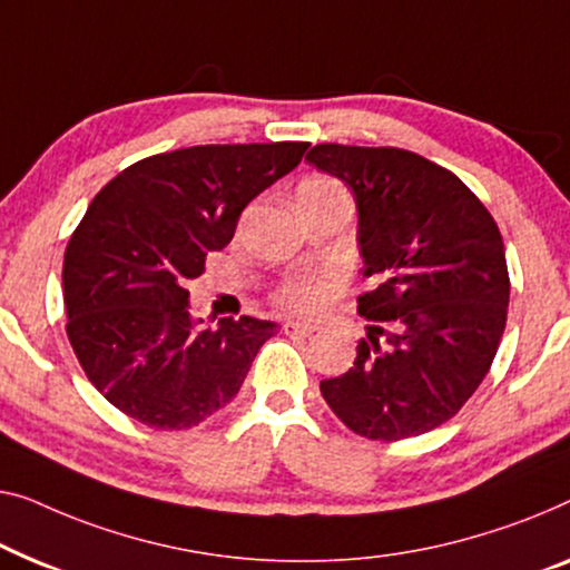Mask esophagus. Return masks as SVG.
I'll use <instances>...</instances> for the list:
<instances>
[{
  "instance_id": "1",
  "label": "esophagus",
  "mask_w": 570,
  "mask_h": 570,
  "mask_svg": "<svg viewBox=\"0 0 570 570\" xmlns=\"http://www.w3.org/2000/svg\"><path fill=\"white\" fill-rule=\"evenodd\" d=\"M283 332L291 334V336H311L313 332H318V326L316 324H303V321H285Z\"/></svg>"
}]
</instances>
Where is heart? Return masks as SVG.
Listing matches in <instances>:
<instances>
[{
    "instance_id": "1",
    "label": "heart",
    "mask_w": 570,
    "mask_h": 570,
    "mask_svg": "<svg viewBox=\"0 0 570 570\" xmlns=\"http://www.w3.org/2000/svg\"><path fill=\"white\" fill-rule=\"evenodd\" d=\"M328 187H336L332 179H308V183L303 185V189H328ZM334 287H336L334 272L295 275V277H287L285 283L277 287L275 303L295 313H313L324 308L326 301L332 298Z\"/></svg>"
}]
</instances>
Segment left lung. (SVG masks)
Listing matches in <instances>:
<instances>
[{
    "mask_svg": "<svg viewBox=\"0 0 570 570\" xmlns=\"http://www.w3.org/2000/svg\"><path fill=\"white\" fill-rule=\"evenodd\" d=\"M357 200V244L373 324L354 367L321 395L354 434L395 442L465 406L507 326L504 242L485 205L450 169L414 151L318 144L305 156Z\"/></svg>",
    "mask_w": 570,
    "mask_h": 570,
    "instance_id": "left-lung-1",
    "label": "left lung"
}]
</instances>
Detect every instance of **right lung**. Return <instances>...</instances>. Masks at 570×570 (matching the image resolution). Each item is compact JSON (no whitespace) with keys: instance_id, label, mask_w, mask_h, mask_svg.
Segmentation results:
<instances>
[{"instance_id":"right-lung-1","label":"right lung","mask_w":570,"mask_h":570,"mask_svg":"<svg viewBox=\"0 0 570 570\" xmlns=\"http://www.w3.org/2000/svg\"><path fill=\"white\" fill-rule=\"evenodd\" d=\"M305 148L189 146L130 164L97 193L63 254L66 334L89 383L122 414L189 429L234 401L277 324L242 316L203 326L187 285Z\"/></svg>"}]
</instances>
